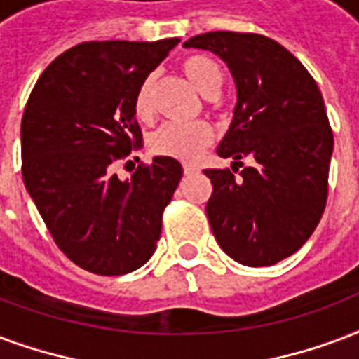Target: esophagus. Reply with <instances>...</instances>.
Here are the masks:
<instances>
[{"label": "esophagus", "mask_w": 359, "mask_h": 359, "mask_svg": "<svg viewBox=\"0 0 359 359\" xmlns=\"http://www.w3.org/2000/svg\"><path fill=\"white\" fill-rule=\"evenodd\" d=\"M199 169L196 165H190V163H184V175L186 177H190V175H196Z\"/></svg>", "instance_id": "obj_1"}]
</instances>
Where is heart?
I'll return each instance as SVG.
<instances>
[{"label":"heart","instance_id":"obj_1","mask_svg":"<svg viewBox=\"0 0 359 359\" xmlns=\"http://www.w3.org/2000/svg\"><path fill=\"white\" fill-rule=\"evenodd\" d=\"M180 69L203 97H216L224 86V69L216 60L194 54L182 60ZM154 75L147 76L135 94V114L141 120L150 118L152 114V92H154ZM212 141V130L203 122L177 124L168 122L156 131L150 144L156 154L169 156L182 161L198 160L201 152Z\"/></svg>","mask_w":359,"mask_h":359}]
</instances>
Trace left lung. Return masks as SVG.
I'll list each match as a JSON object with an SVG mask.
<instances>
[{"label":"left lung","mask_w":359,"mask_h":359,"mask_svg":"<svg viewBox=\"0 0 359 359\" xmlns=\"http://www.w3.org/2000/svg\"><path fill=\"white\" fill-rule=\"evenodd\" d=\"M184 48L210 50L233 76L237 103L216 154L237 170L205 169L212 182L207 216L218 245L248 267L273 265L313 235L327 199L333 133L324 97L299 60L258 34L209 32Z\"/></svg>","instance_id":"1"}]
</instances>
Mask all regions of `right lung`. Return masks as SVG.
Masks as SVG:
<instances>
[{"instance_id":"add662e5","label":"right lung","mask_w":359,"mask_h":359,"mask_svg":"<svg viewBox=\"0 0 359 359\" xmlns=\"http://www.w3.org/2000/svg\"><path fill=\"white\" fill-rule=\"evenodd\" d=\"M179 41L81 43L43 71L24 109L27 194L62 252L95 275L139 269L160 241L161 215L182 165L154 156L130 180L113 169L143 139L137 90Z\"/></svg>"}]
</instances>
